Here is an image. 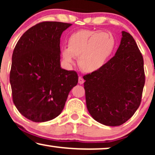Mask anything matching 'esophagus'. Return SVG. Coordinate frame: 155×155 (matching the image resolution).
<instances>
[{"label": "esophagus", "mask_w": 155, "mask_h": 155, "mask_svg": "<svg viewBox=\"0 0 155 155\" xmlns=\"http://www.w3.org/2000/svg\"><path fill=\"white\" fill-rule=\"evenodd\" d=\"M84 82V81L83 78L81 77V76H79V84H82Z\"/></svg>", "instance_id": "esophagus-1"}]
</instances>
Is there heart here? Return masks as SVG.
I'll use <instances>...</instances> for the list:
<instances>
[{
	"mask_svg": "<svg viewBox=\"0 0 155 155\" xmlns=\"http://www.w3.org/2000/svg\"><path fill=\"white\" fill-rule=\"evenodd\" d=\"M116 47L111 33L92 30H80L68 39V47L63 48L62 55L69 64L79 57V65L83 71L92 73L101 69L111 58Z\"/></svg>",
	"mask_w": 155,
	"mask_h": 155,
	"instance_id": "heart-1",
	"label": "heart"
}]
</instances>
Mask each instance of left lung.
<instances>
[{
	"mask_svg": "<svg viewBox=\"0 0 155 155\" xmlns=\"http://www.w3.org/2000/svg\"><path fill=\"white\" fill-rule=\"evenodd\" d=\"M116 54L101 69L84 76L86 104L94 120L120 126L135 114L145 84L143 59L134 38L125 31Z\"/></svg>",
	"mask_w": 155,
	"mask_h": 155,
	"instance_id": "8db88e82",
	"label": "left lung"
}]
</instances>
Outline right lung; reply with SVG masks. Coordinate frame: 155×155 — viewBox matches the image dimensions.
<instances>
[{
  "instance_id": "right-lung-1",
  "label": "right lung",
  "mask_w": 155,
  "mask_h": 155,
  "mask_svg": "<svg viewBox=\"0 0 155 155\" xmlns=\"http://www.w3.org/2000/svg\"><path fill=\"white\" fill-rule=\"evenodd\" d=\"M70 23L42 22L19 39L12 54V99L21 114L35 122L59 116L78 83L74 71L60 68V36Z\"/></svg>"
}]
</instances>
